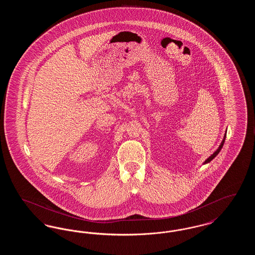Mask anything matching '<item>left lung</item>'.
Instances as JSON below:
<instances>
[{
    "label": "left lung",
    "mask_w": 255,
    "mask_h": 255,
    "mask_svg": "<svg viewBox=\"0 0 255 255\" xmlns=\"http://www.w3.org/2000/svg\"><path fill=\"white\" fill-rule=\"evenodd\" d=\"M226 135L227 134H225V137H224V139H223V141H222V143H221V145L219 146L218 149H217V151H215L214 153H213V155H211L209 158L206 159V161H205V163H207V162H209V161H211L213 158H215L217 155H218L219 152L221 151V149H222V147L224 145V143H225V139H226Z\"/></svg>",
    "instance_id": "left-lung-1"
}]
</instances>
